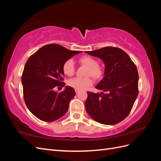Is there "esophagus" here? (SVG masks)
<instances>
[{
	"instance_id": "1",
	"label": "esophagus",
	"mask_w": 161,
	"mask_h": 161,
	"mask_svg": "<svg viewBox=\"0 0 161 161\" xmlns=\"http://www.w3.org/2000/svg\"><path fill=\"white\" fill-rule=\"evenodd\" d=\"M75 92H76V94H78V93H79V92H80V90H79V89H75Z\"/></svg>"
}]
</instances>
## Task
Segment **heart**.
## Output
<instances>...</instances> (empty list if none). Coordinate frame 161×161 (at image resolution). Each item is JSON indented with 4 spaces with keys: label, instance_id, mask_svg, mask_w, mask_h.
<instances>
[{
    "label": "heart",
    "instance_id": "1",
    "mask_svg": "<svg viewBox=\"0 0 161 161\" xmlns=\"http://www.w3.org/2000/svg\"><path fill=\"white\" fill-rule=\"evenodd\" d=\"M79 62L82 65L87 67L85 75L91 76L94 79H99L103 74V70L101 66L97 64V61L94 58L85 56L79 58ZM62 70L64 75L66 76H72L75 71V66L74 62L72 59H69L64 62L62 66ZM69 85L79 90H85L92 85V80L89 77L83 78H75L69 81Z\"/></svg>",
    "mask_w": 161,
    "mask_h": 161
}]
</instances>
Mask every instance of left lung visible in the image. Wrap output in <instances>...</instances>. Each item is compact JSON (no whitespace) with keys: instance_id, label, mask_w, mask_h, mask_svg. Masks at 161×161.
<instances>
[{"instance_id":"1","label":"left lung","mask_w":161,"mask_h":161,"mask_svg":"<svg viewBox=\"0 0 161 161\" xmlns=\"http://www.w3.org/2000/svg\"><path fill=\"white\" fill-rule=\"evenodd\" d=\"M86 53L100 58L105 64L104 76L95 86L103 92H87V113L100 124H118L129 115L138 97L137 68L127 53L118 47H105Z\"/></svg>"}]
</instances>
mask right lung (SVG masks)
Instances as JSON below:
<instances>
[{
    "instance_id": "obj_1",
    "label": "right lung",
    "mask_w": 161,
    "mask_h": 161,
    "mask_svg": "<svg viewBox=\"0 0 161 161\" xmlns=\"http://www.w3.org/2000/svg\"><path fill=\"white\" fill-rule=\"evenodd\" d=\"M81 52L53 43L43 46L29 58L21 82L25 104L36 118L50 122L65 115L75 91L66 86L64 91L58 92L54 88L66 85L63 82L64 62Z\"/></svg>"
}]
</instances>
